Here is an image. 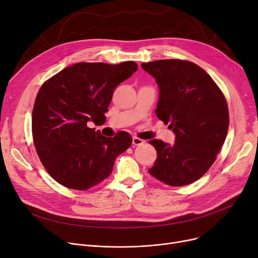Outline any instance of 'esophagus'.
I'll list each match as a JSON object with an SVG mask.
<instances>
[{
	"label": "esophagus",
	"mask_w": 258,
	"mask_h": 258,
	"mask_svg": "<svg viewBox=\"0 0 258 258\" xmlns=\"http://www.w3.org/2000/svg\"><path fill=\"white\" fill-rule=\"evenodd\" d=\"M145 141L143 140V139H140V138H138V137H133V144L134 145H141V144H143Z\"/></svg>",
	"instance_id": "esophagus-1"
}]
</instances>
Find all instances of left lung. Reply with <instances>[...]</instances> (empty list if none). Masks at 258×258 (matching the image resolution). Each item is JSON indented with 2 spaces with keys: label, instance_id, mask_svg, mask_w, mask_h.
Returning <instances> with one entry per match:
<instances>
[{
  "label": "left lung",
  "instance_id": "8db88e82",
  "mask_svg": "<svg viewBox=\"0 0 258 258\" xmlns=\"http://www.w3.org/2000/svg\"><path fill=\"white\" fill-rule=\"evenodd\" d=\"M160 90L157 117L169 123L175 142L148 141L157 160L148 169L170 186L191 184L211 167L225 142L229 127L226 98L209 74L198 64L181 59L141 63Z\"/></svg>",
  "mask_w": 258,
  "mask_h": 258
}]
</instances>
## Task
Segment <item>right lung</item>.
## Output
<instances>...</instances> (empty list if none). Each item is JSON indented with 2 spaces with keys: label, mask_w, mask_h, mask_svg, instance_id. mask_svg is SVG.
<instances>
[{
  "label": "right lung",
  "mask_w": 258,
  "mask_h": 258,
  "mask_svg": "<svg viewBox=\"0 0 258 258\" xmlns=\"http://www.w3.org/2000/svg\"><path fill=\"white\" fill-rule=\"evenodd\" d=\"M137 70L135 61L78 62L40 87L32 111L33 143L56 182L87 190L112 173L116 158L132 144L131 135L104 137L88 123H103L114 90Z\"/></svg>",
  "instance_id": "right-lung-1"
}]
</instances>
